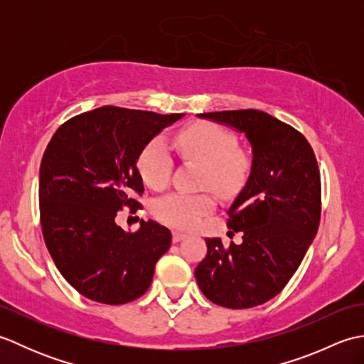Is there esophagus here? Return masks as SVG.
I'll return each instance as SVG.
<instances>
[{
	"mask_svg": "<svg viewBox=\"0 0 364 364\" xmlns=\"http://www.w3.org/2000/svg\"><path fill=\"white\" fill-rule=\"evenodd\" d=\"M184 237H186V235L181 233V231H178V230L172 231V241L173 242H180V241H183Z\"/></svg>",
	"mask_w": 364,
	"mask_h": 364,
	"instance_id": "1",
	"label": "esophagus"
}]
</instances>
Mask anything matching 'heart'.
I'll return each instance as SVG.
<instances>
[{"label": "heart", "mask_w": 364, "mask_h": 364, "mask_svg": "<svg viewBox=\"0 0 364 364\" xmlns=\"http://www.w3.org/2000/svg\"><path fill=\"white\" fill-rule=\"evenodd\" d=\"M176 150L183 158L203 164L202 186L220 196H235L244 188L252 170V156L237 146V137L213 122H200L178 133ZM173 161L166 142L153 137L139 153L137 170L153 189H162L172 175ZM215 200L210 192L175 191L159 197L153 205L158 218L178 228L196 227L202 215L210 213Z\"/></svg>", "instance_id": "b5f03b06"}]
</instances>
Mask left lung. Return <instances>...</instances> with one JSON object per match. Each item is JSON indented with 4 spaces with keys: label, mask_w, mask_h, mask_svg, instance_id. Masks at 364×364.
<instances>
[{
    "label": "left lung",
    "mask_w": 364,
    "mask_h": 364,
    "mask_svg": "<svg viewBox=\"0 0 364 364\" xmlns=\"http://www.w3.org/2000/svg\"><path fill=\"white\" fill-rule=\"evenodd\" d=\"M200 117L227 123L252 144V173L231 203L230 236L223 245L208 237V253L196 267L200 289L213 304L244 310L280 294L318 233L321 173L305 136L288 123L257 109L205 112Z\"/></svg>",
    "instance_id": "8db88e82"
}]
</instances>
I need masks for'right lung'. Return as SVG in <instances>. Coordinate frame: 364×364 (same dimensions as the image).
<instances>
[{"mask_svg": "<svg viewBox=\"0 0 364 364\" xmlns=\"http://www.w3.org/2000/svg\"><path fill=\"white\" fill-rule=\"evenodd\" d=\"M180 117L103 106L64 122L46 145L38 178L42 235L59 272L84 297L122 305L150 288L172 235L154 220L125 233L115 218L127 208L142 210L139 153Z\"/></svg>", "mask_w": 364, "mask_h": 364, "instance_id": "1", "label": "right lung"}]
</instances>
